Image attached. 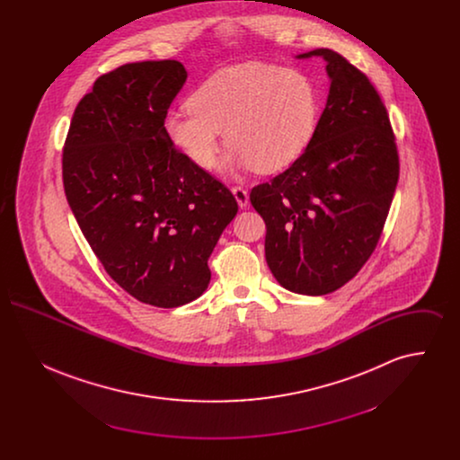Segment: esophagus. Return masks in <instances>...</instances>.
<instances>
[{
  "label": "esophagus",
  "instance_id": "obj_1",
  "mask_svg": "<svg viewBox=\"0 0 460 460\" xmlns=\"http://www.w3.org/2000/svg\"><path fill=\"white\" fill-rule=\"evenodd\" d=\"M231 191H233V195L236 198V201H238V205H240V208H244L246 205H248V191L243 188V186H233L231 188Z\"/></svg>",
  "mask_w": 460,
  "mask_h": 460
}]
</instances>
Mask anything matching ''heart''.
Instances as JSON below:
<instances>
[{"label":"heart","instance_id":"1","mask_svg":"<svg viewBox=\"0 0 460 460\" xmlns=\"http://www.w3.org/2000/svg\"><path fill=\"white\" fill-rule=\"evenodd\" d=\"M319 100L304 72L241 64L210 75L190 96V109L171 113L165 132L199 169H212L222 131L233 146L227 167L270 174L304 154L317 126Z\"/></svg>","mask_w":460,"mask_h":460}]
</instances>
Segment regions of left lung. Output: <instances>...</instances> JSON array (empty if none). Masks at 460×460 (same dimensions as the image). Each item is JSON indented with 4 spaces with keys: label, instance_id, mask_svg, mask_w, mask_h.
<instances>
[{
    "label": "left lung",
    "instance_id": "8db88e82",
    "mask_svg": "<svg viewBox=\"0 0 460 460\" xmlns=\"http://www.w3.org/2000/svg\"><path fill=\"white\" fill-rule=\"evenodd\" d=\"M328 66L326 109L291 167L250 193L262 216L265 261L278 283L328 295L364 267L381 238L400 162L390 117L364 72L319 48Z\"/></svg>",
    "mask_w": 460,
    "mask_h": 460
}]
</instances>
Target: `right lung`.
<instances>
[{"instance_id": "right-lung-1", "label": "right lung", "mask_w": 460, "mask_h": 460, "mask_svg": "<svg viewBox=\"0 0 460 460\" xmlns=\"http://www.w3.org/2000/svg\"><path fill=\"white\" fill-rule=\"evenodd\" d=\"M186 77L177 60L100 75L75 107L62 156L66 201L91 250L122 289L162 308L207 289L208 257L238 212L233 193L165 132Z\"/></svg>"}]
</instances>
